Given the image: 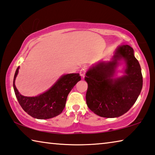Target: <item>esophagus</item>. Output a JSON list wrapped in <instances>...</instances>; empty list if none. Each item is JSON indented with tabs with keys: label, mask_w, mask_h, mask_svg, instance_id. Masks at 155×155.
I'll use <instances>...</instances> for the list:
<instances>
[{
	"label": "esophagus",
	"mask_w": 155,
	"mask_h": 155,
	"mask_svg": "<svg viewBox=\"0 0 155 155\" xmlns=\"http://www.w3.org/2000/svg\"><path fill=\"white\" fill-rule=\"evenodd\" d=\"M84 73H82V74H81V77H84Z\"/></svg>",
	"instance_id": "1"
}]
</instances>
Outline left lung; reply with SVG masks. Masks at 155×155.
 I'll use <instances>...</instances> for the list:
<instances>
[{
    "instance_id": "obj_1",
    "label": "left lung",
    "mask_w": 155,
    "mask_h": 155,
    "mask_svg": "<svg viewBox=\"0 0 155 155\" xmlns=\"http://www.w3.org/2000/svg\"><path fill=\"white\" fill-rule=\"evenodd\" d=\"M121 60L124 75L116 77ZM88 87L87 107L101 117L116 118L124 114L136 102L143 87L141 66L128 45L118 47L111 60L99 61L91 66L85 77Z\"/></svg>"
}]
</instances>
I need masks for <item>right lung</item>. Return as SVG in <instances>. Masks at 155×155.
Listing matches in <instances>:
<instances>
[{"instance_id": "1", "label": "right lung", "mask_w": 155, "mask_h": 155, "mask_svg": "<svg viewBox=\"0 0 155 155\" xmlns=\"http://www.w3.org/2000/svg\"><path fill=\"white\" fill-rule=\"evenodd\" d=\"M19 67L14 77L13 87L19 104L29 115L35 119H48L58 116L65 106L68 95L78 81H81L78 73L62 75L45 92L36 97H25L20 94L15 85Z\"/></svg>"}]
</instances>
